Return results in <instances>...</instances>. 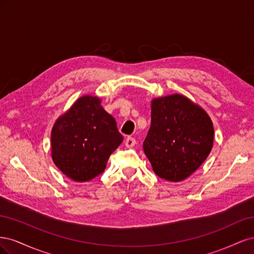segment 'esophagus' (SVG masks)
<instances>
[{
    "instance_id": "esophagus-1",
    "label": "esophagus",
    "mask_w": 254,
    "mask_h": 254,
    "mask_svg": "<svg viewBox=\"0 0 254 254\" xmlns=\"http://www.w3.org/2000/svg\"><path fill=\"white\" fill-rule=\"evenodd\" d=\"M135 143H136V141L131 136H128L127 139H126V141H125V145H126V147H128V148L133 147V146L135 145Z\"/></svg>"
}]
</instances>
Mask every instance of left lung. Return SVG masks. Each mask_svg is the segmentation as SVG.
<instances>
[{
	"label": "left lung",
	"mask_w": 254,
	"mask_h": 254,
	"mask_svg": "<svg viewBox=\"0 0 254 254\" xmlns=\"http://www.w3.org/2000/svg\"><path fill=\"white\" fill-rule=\"evenodd\" d=\"M213 141L212 121L201 107L180 94L152 99L143 149L160 178L187 179L209 156Z\"/></svg>",
	"instance_id": "1"
}]
</instances>
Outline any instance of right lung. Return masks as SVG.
<instances>
[{
  "instance_id": "add662e5",
  "label": "right lung",
  "mask_w": 254,
  "mask_h": 254,
  "mask_svg": "<svg viewBox=\"0 0 254 254\" xmlns=\"http://www.w3.org/2000/svg\"><path fill=\"white\" fill-rule=\"evenodd\" d=\"M122 142L117 122L104 110L101 99L84 95L54 124L52 158L68 178L86 182L105 171Z\"/></svg>"
}]
</instances>
